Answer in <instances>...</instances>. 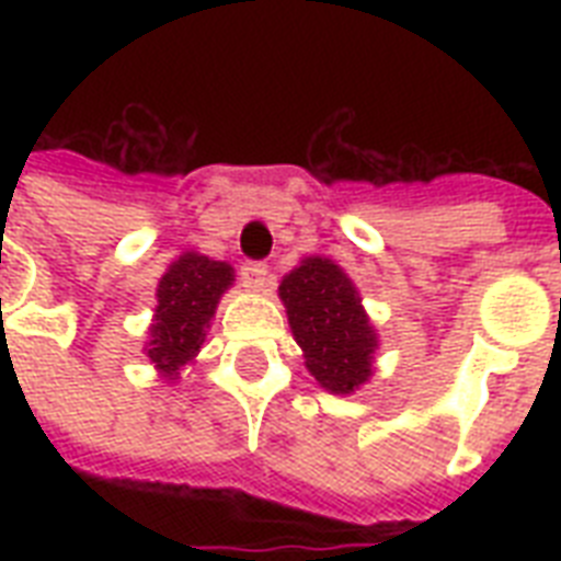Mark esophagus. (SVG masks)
<instances>
[{
  "instance_id": "esophagus-1",
  "label": "esophagus",
  "mask_w": 561,
  "mask_h": 561,
  "mask_svg": "<svg viewBox=\"0 0 561 561\" xmlns=\"http://www.w3.org/2000/svg\"><path fill=\"white\" fill-rule=\"evenodd\" d=\"M241 282H244V288L264 290L271 285V267L264 262H244L241 264Z\"/></svg>"
}]
</instances>
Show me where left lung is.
<instances>
[{
  "label": "left lung",
  "mask_w": 561,
  "mask_h": 561,
  "mask_svg": "<svg viewBox=\"0 0 561 561\" xmlns=\"http://www.w3.org/2000/svg\"><path fill=\"white\" fill-rule=\"evenodd\" d=\"M294 337L306 352V367L332 392H352L373 373L378 346L350 276L329 259H306L282 279Z\"/></svg>",
  "instance_id": "left-lung-1"
}]
</instances>
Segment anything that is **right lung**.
<instances>
[{
	"instance_id": "right-lung-1",
	"label": "right lung",
	"mask_w": 561,
	"mask_h": 561,
	"mask_svg": "<svg viewBox=\"0 0 561 561\" xmlns=\"http://www.w3.org/2000/svg\"><path fill=\"white\" fill-rule=\"evenodd\" d=\"M232 285V267L206 255L186 253L169 267L157 288L148 358L174 375L201 352L220 294Z\"/></svg>"
}]
</instances>
